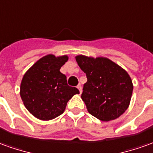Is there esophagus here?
I'll list each match as a JSON object with an SVG mask.
<instances>
[{
  "label": "esophagus",
  "instance_id": "1",
  "mask_svg": "<svg viewBox=\"0 0 153 153\" xmlns=\"http://www.w3.org/2000/svg\"><path fill=\"white\" fill-rule=\"evenodd\" d=\"M77 88H78V89L79 90V93L81 94V93H82V87H81V85H80V84H79V85L77 86Z\"/></svg>",
  "mask_w": 153,
  "mask_h": 153
}]
</instances>
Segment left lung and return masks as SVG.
Segmentation results:
<instances>
[{
    "mask_svg": "<svg viewBox=\"0 0 153 153\" xmlns=\"http://www.w3.org/2000/svg\"><path fill=\"white\" fill-rule=\"evenodd\" d=\"M76 61L87 77L81 98L88 113L104 122L121 116L128 108L133 89L128 74L107 58L78 55Z\"/></svg>",
    "mask_w": 153,
    "mask_h": 153,
    "instance_id": "1",
    "label": "left lung"
}]
</instances>
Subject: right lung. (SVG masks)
I'll return each instance as SVG.
<instances>
[{
    "mask_svg": "<svg viewBox=\"0 0 153 153\" xmlns=\"http://www.w3.org/2000/svg\"><path fill=\"white\" fill-rule=\"evenodd\" d=\"M68 60L66 55L48 54L39 59L25 74L21 84V97L25 107L40 120H51L61 115L67 102L76 94L69 86L59 69Z\"/></svg>",
    "mask_w": 153,
    "mask_h": 153,
    "instance_id": "1",
    "label": "right lung"
}]
</instances>
